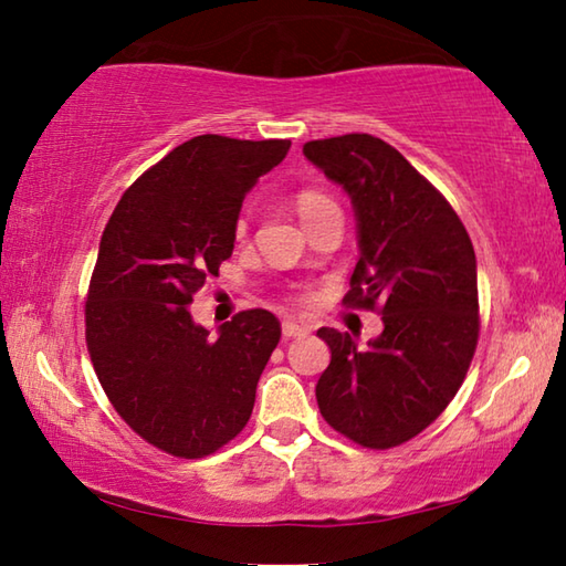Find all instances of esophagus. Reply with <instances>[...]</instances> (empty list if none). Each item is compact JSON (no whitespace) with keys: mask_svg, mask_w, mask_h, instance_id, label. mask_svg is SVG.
<instances>
[{"mask_svg":"<svg viewBox=\"0 0 566 566\" xmlns=\"http://www.w3.org/2000/svg\"><path fill=\"white\" fill-rule=\"evenodd\" d=\"M282 334L286 339L304 337V334H310V327H306V324H296L292 319H286V322H282Z\"/></svg>","mask_w":566,"mask_h":566,"instance_id":"obj_1","label":"esophagus"}]
</instances>
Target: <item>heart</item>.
Returning <instances> with one entry per match:
<instances>
[{
	"label": "heart",
	"instance_id": "1",
	"mask_svg": "<svg viewBox=\"0 0 566 566\" xmlns=\"http://www.w3.org/2000/svg\"><path fill=\"white\" fill-rule=\"evenodd\" d=\"M332 205L334 202L329 197H324L314 189H304V191H300V195H296V212H300L302 222H306V219L322 212L324 207H332ZM239 234H244V222H239Z\"/></svg>",
	"mask_w": 566,
	"mask_h": 566
}]
</instances>
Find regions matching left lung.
I'll use <instances>...</instances> for the list:
<instances>
[{"mask_svg": "<svg viewBox=\"0 0 566 566\" xmlns=\"http://www.w3.org/2000/svg\"><path fill=\"white\" fill-rule=\"evenodd\" d=\"M304 157L347 191L359 262L344 302L375 310L385 329L367 349L322 327L332 361L317 381L327 424L389 449L442 415L467 377L479 337L476 256L452 205L371 134L314 139Z\"/></svg>", "mask_w": 566, "mask_h": 566, "instance_id": "8db88e82", "label": "left lung"}]
</instances>
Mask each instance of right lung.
<instances>
[{
	"instance_id": "obj_1",
	"label": "right lung",
	"mask_w": 566,
	"mask_h": 566,
	"mask_svg": "<svg viewBox=\"0 0 566 566\" xmlns=\"http://www.w3.org/2000/svg\"><path fill=\"white\" fill-rule=\"evenodd\" d=\"M290 139L185 142L124 191L104 227L87 306V349L102 389L142 439L199 459L242 432L282 327L247 310L217 337L191 296L232 256L239 209Z\"/></svg>"
}]
</instances>
